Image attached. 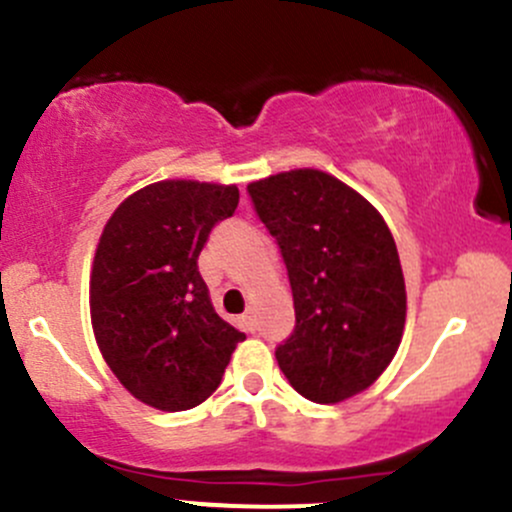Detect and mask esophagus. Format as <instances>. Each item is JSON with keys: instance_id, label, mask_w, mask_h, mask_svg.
<instances>
[{"instance_id": "esophagus-1", "label": "esophagus", "mask_w": 512, "mask_h": 512, "mask_svg": "<svg viewBox=\"0 0 512 512\" xmlns=\"http://www.w3.org/2000/svg\"><path fill=\"white\" fill-rule=\"evenodd\" d=\"M242 326L247 328V331H257V314H255V309H247L245 314H242Z\"/></svg>"}]
</instances>
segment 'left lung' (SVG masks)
Masks as SVG:
<instances>
[{"mask_svg": "<svg viewBox=\"0 0 512 512\" xmlns=\"http://www.w3.org/2000/svg\"><path fill=\"white\" fill-rule=\"evenodd\" d=\"M247 193L292 284L297 324L274 351L279 368L319 405L358 395L395 358L407 314L400 255L383 215L316 169L255 181Z\"/></svg>", "mask_w": 512, "mask_h": 512, "instance_id": "1", "label": "left lung"}]
</instances>
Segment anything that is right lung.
Masks as SVG:
<instances>
[{
  "mask_svg": "<svg viewBox=\"0 0 512 512\" xmlns=\"http://www.w3.org/2000/svg\"><path fill=\"white\" fill-rule=\"evenodd\" d=\"M238 201V186L159 181L120 203L102 230L90 319L105 363L144 405H201L245 341L215 314L198 272L208 235Z\"/></svg>",
  "mask_w": 512,
  "mask_h": 512,
  "instance_id": "add662e5",
  "label": "right lung"
}]
</instances>
